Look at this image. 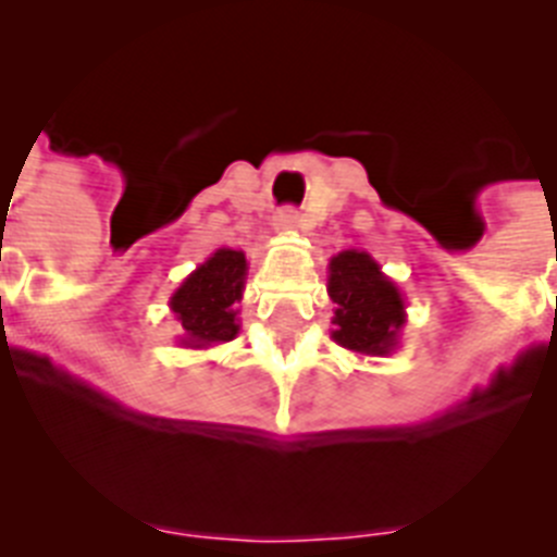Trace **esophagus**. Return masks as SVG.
Wrapping results in <instances>:
<instances>
[{
	"label": "esophagus",
	"mask_w": 557,
	"mask_h": 557,
	"mask_svg": "<svg viewBox=\"0 0 557 557\" xmlns=\"http://www.w3.org/2000/svg\"><path fill=\"white\" fill-rule=\"evenodd\" d=\"M298 227H301V213L296 208H282V211L275 213V231L293 233Z\"/></svg>",
	"instance_id": "34e87169"
}]
</instances>
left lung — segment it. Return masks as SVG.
<instances>
[{"instance_id":"obj_1","label":"left lung","mask_w":557,"mask_h":557,"mask_svg":"<svg viewBox=\"0 0 557 557\" xmlns=\"http://www.w3.org/2000/svg\"><path fill=\"white\" fill-rule=\"evenodd\" d=\"M326 293L335 301V344L369 358H386L400 346L406 298L366 250L332 256Z\"/></svg>"}]
</instances>
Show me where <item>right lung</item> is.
Here are the masks:
<instances>
[{"mask_svg":"<svg viewBox=\"0 0 557 557\" xmlns=\"http://www.w3.org/2000/svg\"><path fill=\"white\" fill-rule=\"evenodd\" d=\"M247 278V259L242 250L220 247L194 273L183 278L169 298L180 324L177 344L183 349H208L239 335V310Z\"/></svg>","mask_w":557,"mask_h":557,"instance_id":"1","label":"right lung"}]
</instances>
